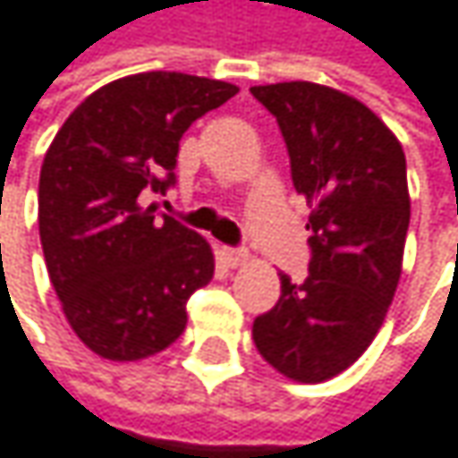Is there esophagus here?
<instances>
[{"mask_svg": "<svg viewBox=\"0 0 458 458\" xmlns=\"http://www.w3.org/2000/svg\"><path fill=\"white\" fill-rule=\"evenodd\" d=\"M222 260L231 266V268H239L250 260V252L247 250H233V247H225L222 250Z\"/></svg>", "mask_w": 458, "mask_h": 458, "instance_id": "1", "label": "esophagus"}]
</instances>
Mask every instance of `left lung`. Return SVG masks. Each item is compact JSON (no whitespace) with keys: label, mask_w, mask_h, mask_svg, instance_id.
<instances>
[{"label":"left lung","mask_w":458,"mask_h":458,"mask_svg":"<svg viewBox=\"0 0 458 458\" xmlns=\"http://www.w3.org/2000/svg\"><path fill=\"white\" fill-rule=\"evenodd\" d=\"M276 117L293 184L311 206L306 282L282 274V298L252 338L268 365L319 384L373 344L403 274L411 222L405 152L362 101L317 82L255 85Z\"/></svg>","instance_id":"obj_1"}]
</instances>
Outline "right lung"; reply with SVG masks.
I'll list each match as a JSON object with an SVG mask.
<instances>
[{
	"instance_id": "right-lung-1",
	"label": "right lung",
	"mask_w": 458,
	"mask_h": 458,
	"mask_svg": "<svg viewBox=\"0 0 458 458\" xmlns=\"http://www.w3.org/2000/svg\"><path fill=\"white\" fill-rule=\"evenodd\" d=\"M239 88L141 72L90 93L61 125L39 171V242L77 338L104 360L168 349L187 298L211 282L203 236L144 206L174 184L182 133Z\"/></svg>"
}]
</instances>
